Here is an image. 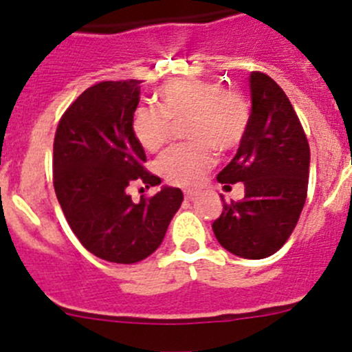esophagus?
<instances>
[{"label":"esophagus","instance_id":"34e87169","mask_svg":"<svg viewBox=\"0 0 352 352\" xmlns=\"http://www.w3.org/2000/svg\"><path fill=\"white\" fill-rule=\"evenodd\" d=\"M184 194H186V199H187V201H194V199H196L197 196H199V192H197V190H186V192H184Z\"/></svg>","mask_w":352,"mask_h":352}]
</instances>
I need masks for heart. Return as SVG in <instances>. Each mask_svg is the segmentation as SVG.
I'll return each instance as SVG.
<instances>
[{
  "instance_id": "heart-1",
  "label": "heart",
  "mask_w": 352,
  "mask_h": 352,
  "mask_svg": "<svg viewBox=\"0 0 352 352\" xmlns=\"http://www.w3.org/2000/svg\"><path fill=\"white\" fill-rule=\"evenodd\" d=\"M158 109L140 105L133 113V134L148 151H158L170 136V119L187 116L189 143L170 148L158 170L170 184L192 187L214 163V150L232 151L242 144L250 124L247 100L219 81L184 78L168 81L155 94Z\"/></svg>"
}]
</instances>
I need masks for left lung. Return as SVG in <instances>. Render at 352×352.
<instances>
[{"label":"left lung","mask_w":352,"mask_h":352,"mask_svg":"<svg viewBox=\"0 0 352 352\" xmlns=\"http://www.w3.org/2000/svg\"><path fill=\"white\" fill-rule=\"evenodd\" d=\"M250 124L235 158L218 182H243L242 201L223 202L212 232L223 248L243 258L276 254L296 226L307 201L310 146L283 88L254 71ZM223 199V196H221Z\"/></svg>","instance_id":"8db88e82"}]
</instances>
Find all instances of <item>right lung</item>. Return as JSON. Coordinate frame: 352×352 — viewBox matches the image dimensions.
Returning <instances> with one entry per match:
<instances>
[{
	"label": "right lung",
	"mask_w": 352,
	"mask_h": 352,
	"mask_svg": "<svg viewBox=\"0 0 352 352\" xmlns=\"http://www.w3.org/2000/svg\"><path fill=\"white\" fill-rule=\"evenodd\" d=\"M140 94V80L87 88L54 138V190L67 225L88 252L116 264L153 254L184 201L182 190L168 186L138 204L127 194L134 182L162 184L144 170L146 155L131 127Z\"/></svg>",
	"instance_id": "right-lung-1"
}]
</instances>
